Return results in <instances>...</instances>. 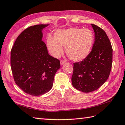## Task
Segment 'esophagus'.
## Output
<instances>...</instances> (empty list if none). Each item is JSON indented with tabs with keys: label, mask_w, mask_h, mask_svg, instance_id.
<instances>
[{
	"label": "esophagus",
	"mask_w": 125,
	"mask_h": 125,
	"mask_svg": "<svg viewBox=\"0 0 125 125\" xmlns=\"http://www.w3.org/2000/svg\"><path fill=\"white\" fill-rule=\"evenodd\" d=\"M67 63V62H66V61H64V60H61V61H60V64H61V65L64 64H65V63Z\"/></svg>",
	"instance_id": "esophagus-1"
}]
</instances>
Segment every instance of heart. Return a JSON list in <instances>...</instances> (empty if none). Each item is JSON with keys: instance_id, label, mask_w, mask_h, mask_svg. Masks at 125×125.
<instances>
[{"instance_id": "heart-1", "label": "heart", "mask_w": 125, "mask_h": 125, "mask_svg": "<svg viewBox=\"0 0 125 125\" xmlns=\"http://www.w3.org/2000/svg\"><path fill=\"white\" fill-rule=\"evenodd\" d=\"M94 43V34L87 28H70L55 31L54 39L49 35L47 47L54 57H59L65 48L68 57L72 61L79 62L89 56Z\"/></svg>"}]
</instances>
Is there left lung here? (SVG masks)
<instances>
[{"label":"left lung","mask_w":125,"mask_h":125,"mask_svg":"<svg viewBox=\"0 0 125 125\" xmlns=\"http://www.w3.org/2000/svg\"><path fill=\"white\" fill-rule=\"evenodd\" d=\"M95 41L89 56L79 62L73 63L71 77L73 86L83 92L97 90L107 81L112 68V47L105 31L91 24Z\"/></svg>","instance_id":"left-lung-1"}]
</instances>
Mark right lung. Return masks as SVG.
Wrapping results in <instances>:
<instances>
[{"label": "right lung", "instance_id": "1", "mask_svg": "<svg viewBox=\"0 0 125 125\" xmlns=\"http://www.w3.org/2000/svg\"><path fill=\"white\" fill-rule=\"evenodd\" d=\"M26 28L14 42L10 52V67L17 85L26 94L42 95L52 88L60 61L50 56L42 41V30L48 26Z\"/></svg>", "mask_w": 125, "mask_h": 125}]
</instances>
